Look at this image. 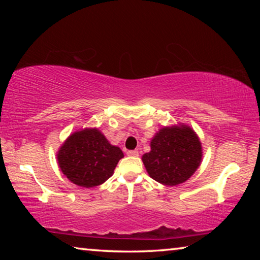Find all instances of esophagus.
Returning <instances> with one entry per match:
<instances>
[{
	"label": "esophagus",
	"mask_w": 260,
	"mask_h": 260,
	"mask_svg": "<svg viewBox=\"0 0 260 260\" xmlns=\"http://www.w3.org/2000/svg\"><path fill=\"white\" fill-rule=\"evenodd\" d=\"M127 155L131 156V157H138L139 151L138 150H129V151H127Z\"/></svg>",
	"instance_id": "obj_1"
}]
</instances>
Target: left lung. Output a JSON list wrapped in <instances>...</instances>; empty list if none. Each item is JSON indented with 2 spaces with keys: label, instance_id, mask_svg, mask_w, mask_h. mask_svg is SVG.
<instances>
[{
  "label": "left lung",
  "instance_id": "1",
  "mask_svg": "<svg viewBox=\"0 0 260 260\" xmlns=\"http://www.w3.org/2000/svg\"><path fill=\"white\" fill-rule=\"evenodd\" d=\"M142 161L149 175L165 186H177L195 173L202 161L199 136L186 125L164 127L153 136Z\"/></svg>",
  "mask_w": 260,
  "mask_h": 260
}]
</instances>
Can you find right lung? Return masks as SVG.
Listing matches in <instances>:
<instances>
[{
  "label": "right lung",
  "instance_id": "add662e5",
  "mask_svg": "<svg viewBox=\"0 0 260 260\" xmlns=\"http://www.w3.org/2000/svg\"><path fill=\"white\" fill-rule=\"evenodd\" d=\"M122 157L121 149L110 144L98 128L74 132L57 152L63 174L74 184L85 188L107 181Z\"/></svg>",
  "mask_w": 260,
  "mask_h": 260
}]
</instances>
